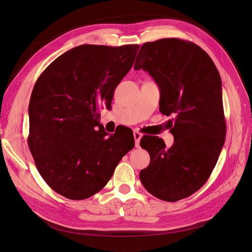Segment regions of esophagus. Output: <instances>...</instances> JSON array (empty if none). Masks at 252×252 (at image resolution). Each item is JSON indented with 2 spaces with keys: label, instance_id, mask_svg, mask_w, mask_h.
<instances>
[{
  "label": "esophagus",
  "instance_id": "obj_1",
  "mask_svg": "<svg viewBox=\"0 0 252 252\" xmlns=\"http://www.w3.org/2000/svg\"><path fill=\"white\" fill-rule=\"evenodd\" d=\"M133 135H134V139H135V146L139 147V141H140L141 137H143V134L139 133L138 131H134Z\"/></svg>",
  "mask_w": 252,
  "mask_h": 252
}]
</instances>
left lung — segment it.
Here are the masks:
<instances>
[{"label":"left lung","instance_id":"1","mask_svg":"<svg viewBox=\"0 0 252 252\" xmlns=\"http://www.w3.org/2000/svg\"><path fill=\"white\" fill-rule=\"evenodd\" d=\"M135 70L143 69L160 90L159 112L175 115L169 121L175 143L141 138L150 164L139 173L151 195L175 202L189 197L208 181L225 138L221 79L208 53L197 44L164 38L141 46Z\"/></svg>","mask_w":252,"mask_h":252}]
</instances>
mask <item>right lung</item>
<instances>
[{
  "label": "right lung",
  "instance_id": "add662e5",
  "mask_svg": "<svg viewBox=\"0 0 252 252\" xmlns=\"http://www.w3.org/2000/svg\"><path fill=\"white\" fill-rule=\"evenodd\" d=\"M138 44H82L51 63L30 100L29 147L46 183L60 195L83 200L100 191L134 148L127 136L107 135L98 106L132 68Z\"/></svg>",
  "mask_w": 252,
  "mask_h": 252
}]
</instances>
